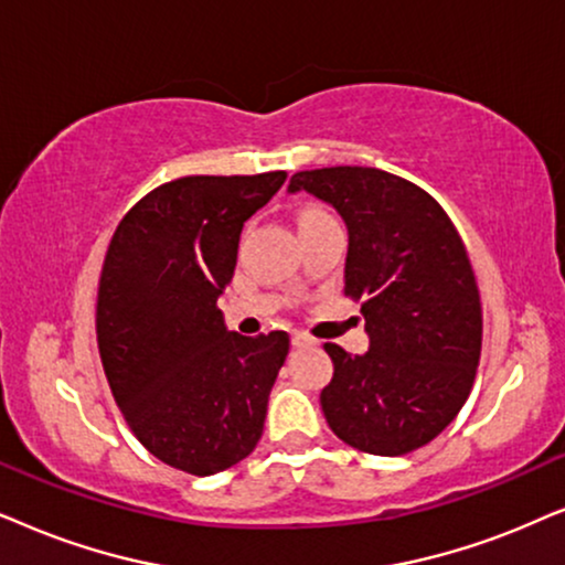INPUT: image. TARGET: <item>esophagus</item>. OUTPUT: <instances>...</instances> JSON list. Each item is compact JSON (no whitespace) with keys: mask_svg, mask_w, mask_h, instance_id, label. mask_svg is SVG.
Segmentation results:
<instances>
[{"mask_svg":"<svg viewBox=\"0 0 565 565\" xmlns=\"http://www.w3.org/2000/svg\"><path fill=\"white\" fill-rule=\"evenodd\" d=\"M291 345H295V349H307V345H315V341L307 333H291Z\"/></svg>","mask_w":565,"mask_h":565,"instance_id":"34e87169","label":"esophagus"}]
</instances>
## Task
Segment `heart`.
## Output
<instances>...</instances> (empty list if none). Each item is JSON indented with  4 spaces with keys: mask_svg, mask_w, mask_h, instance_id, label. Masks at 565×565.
I'll return each mask as SVG.
<instances>
[{
    "mask_svg": "<svg viewBox=\"0 0 565 565\" xmlns=\"http://www.w3.org/2000/svg\"><path fill=\"white\" fill-rule=\"evenodd\" d=\"M315 216H322V212H318V209H307V212H302V216H299V222L315 220Z\"/></svg>",
    "mask_w": 565,
    "mask_h": 565,
    "instance_id": "1",
    "label": "heart"
}]
</instances>
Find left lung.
Segmentation results:
<instances>
[{"mask_svg": "<svg viewBox=\"0 0 565 565\" xmlns=\"http://www.w3.org/2000/svg\"><path fill=\"white\" fill-rule=\"evenodd\" d=\"M299 191L349 230L343 291L370 335L364 353L326 343L322 413L353 449L408 455L452 424L476 380L483 310L468 250L431 195L385 170H305L289 183Z\"/></svg>", "mask_w": 565, "mask_h": 565, "instance_id": "8db88e82", "label": "left lung"}]
</instances>
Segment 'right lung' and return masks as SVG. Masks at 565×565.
<instances>
[{"label": "right lung", "mask_w": 565, "mask_h": 565, "mask_svg": "<svg viewBox=\"0 0 565 565\" xmlns=\"http://www.w3.org/2000/svg\"><path fill=\"white\" fill-rule=\"evenodd\" d=\"M287 172L191 175L147 193L118 224L97 289V349L126 424L157 460L214 476L258 445L289 335H239L216 299L243 224Z\"/></svg>", "instance_id": "obj_1"}]
</instances>
